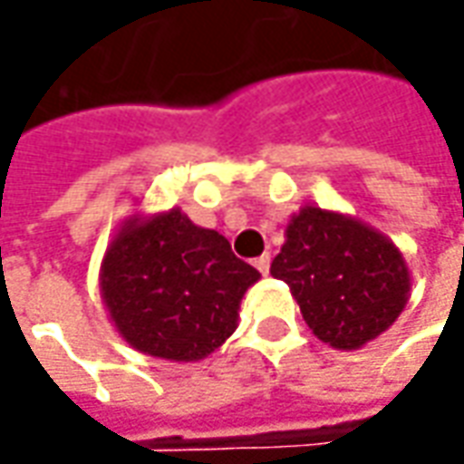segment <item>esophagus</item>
Listing matches in <instances>:
<instances>
[{"label":"esophagus","instance_id":"1","mask_svg":"<svg viewBox=\"0 0 464 464\" xmlns=\"http://www.w3.org/2000/svg\"><path fill=\"white\" fill-rule=\"evenodd\" d=\"M253 266H256L260 274L266 276V274H268V268H271V256H268V253H266V256H260V258H256V263H253Z\"/></svg>","mask_w":464,"mask_h":464}]
</instances>
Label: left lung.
I'll return each instance as SVG.
<instances>
[{"mask_svg": "<svg viewBox=\"0 0 464 464\" xmlns=\"http://www.w3.org/2000/svg\"><path fill=\"white\" fill-rule=\"evenodd\" d=\"M284 237L271 276L289 284L323 343L356 351L401 317L411 271L401 247L382 232L341 211L302 206Z\"/></svg>", "mask_w": 464, "mask_h": 464, "instance_id": "left-lung-1", "label": "left lung"}]
</instances>
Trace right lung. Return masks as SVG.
<instances>
[{"instance_id":"obj_1","label":"right lung","mask_w":464,"mask_h":464,"mask_svg":"<svg viewBox=\"0 0 464 464\" xmlns=\"http://www.w3.org/2000/svg\"><path fill=\"white\" fill-rule=\"evenodd\" d=\"M260 274L217 229L180 208L131 214L100 263V296L118 335L165 362H201L237 328Z\"/></svg>"}]
</instances>
